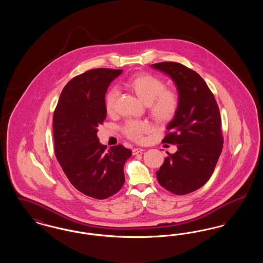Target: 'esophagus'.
Returning a JSON list of instances; mask_svg holds the SVG:
<instances>
[{"mask_svg": "<svg viewBox=\"0 0 263 263\" xmlns=\"http://www.w3.org/2000/svg\"><path fill=\"white\" fill-rule=\"evenodd\" d=\"M144 149H142V148H134L133 150H132V153H133V155H137V154H141V153H143L144 152Z\"/></svg>", "mask_w": 263, "mask_h": 263, "instance_id": "esophagus-1", "label": "esophagus"}]
</instances>
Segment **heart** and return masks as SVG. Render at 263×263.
<instances>
[{
    "mask_svg": "<svg viewBox=\"0 0 263 263\" xmlns=\"http://www.w3.org/2000/svg\"><path fill=\"white\" fill-rule=\"evenodd\" d=\"M126 86L145 104H148L151 115L157 122L165 123L175 117L179 104L178 96L174 90L165 89V83L161 78L148 73L138 74L131 77L126 82ZM117 97L116 88L110 89L106 95L105 109L108 114L114 112ZM148 130L147 122L138 120L128 121L123 127L126 136L134 141H140Z\"/></svg>",
    "mask_w": 263,
    "mask_h": 263,
    "instance_id": "obj_1",
    "label": "heart"
}]
</instances>
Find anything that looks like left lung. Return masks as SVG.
<instances>
[{
  "instance_id": "left-lung-1",
  "label": "left lung",
  "mask_w": 263,
  "mask_h": 263,
  "mask_svg": "<svg viewBox=\"0 0 263 263\" xmlns=\"http://www.w3.org/2000/svg\"><path fill=\"white\" fill-rule=\"evenodd\" d=\"M168 76L178 93V109L166 126L164 143L176 144L156 173L159 183L176 195L190 193L211 177L223 149L221 116L212 91L195 71L176 62L151 65Z\"/></svg>"
}]
</instances>
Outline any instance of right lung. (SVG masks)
Listing matches in <instances>:
<instances>
[{
  "label": "right lung",
  "instance_id": "1",
  "mask_svg": "<svg viewBox=\"0 0 263 263\" xmlns=\"http://www.w3.org/2000/svg\"><path fill=\"white\" fill-rule=\"evenodd\" d=\"M122 70L92 69L63 88L53 115L55 155L70 182L82 193L105 199L124 184L132 152L122 145L106 151L98 138L106 118L105 93Z\"/></svg>",
  "mask_w": 263,
  "mask_h": 263
}]
</instances>
